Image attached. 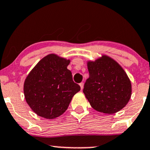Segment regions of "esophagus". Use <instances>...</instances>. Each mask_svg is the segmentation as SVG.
<instances>
[{"mask_svg":"<svg viewBox=\"0 0 150 150\" xmlns=\"http://www.w3.org/2000/svg\"><path fill=\"white\" fill-rule=\"evenodd\" d=\"M80 88H81V89H83V87H84V83L83 82H81V83H80Z\"/></svg>","mask_w":150,"mask_h":150,"instance_id":"1","label":"esophagus"}]
</instances>
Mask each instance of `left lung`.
I'll return each mask as SVG.
<instances>
[{"label":"left lung","instance_id":"left-lung-1","mask_svg":"<svg viewBox=\"0 0 150 150\" xmlns=\"http://www.w3.org/2000/svg\"><path fill=\"white\" fill-rule=\"evenodd\" d=\"M89 77L83 92L96 110L114 114L127 105L131 96V83L116 61L103 55L87 62Z\"/></svg>","mask_w":150,"mask_h":150}]
</instances>
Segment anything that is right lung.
Masks as SVG:
<instances>
[{"mask_svg":"<svg viewBox=\"0 0 150 150\" xmlns=\"http://www.w3.org/2000/svg\"><path fill=\"white\" fill-rule=\"evenodd\" d=\"M70 61L50 54L42 58L27 75L25 99L38 116L52 120L66 112L80 86L67 68Z\"/></svg>","mask_w":150,"mask_h":150,"instance_id":"1","label":"right lung"}]
</instances>
